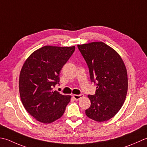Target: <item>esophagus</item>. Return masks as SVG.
Segmentation results:
<instances>
[{
	"label": "esophagus",
	"instance_id": "esophagus-1",
	"mask_svg": "<svg viewBox=\"0 0 147 147\" xmlns=\"http://www.w3.org/2000/svg\"><path fill=\"white\" fill-rule=\"evenodd\" d=\"M83 97V94H80V95H73V98L75 99L76 100H78L80 99L81 98Z\"/></svg>",
	"mask_w": 147,
	"mask_h": 147
}]
</instances>
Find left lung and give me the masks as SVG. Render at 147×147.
<instances>
[{"label": "left lung", "mask_w": 147, "mask_h": 147, "mask_svg": "<svg viewBox=\"0 0 147 147\" xmlns=\"http://www.w3.org/2000/svg\"><path fill=\"white\" fill-rule=\"evenodd\" d=\"M87 62L92 82L97 85L95 95H88V118L102 122L118 113L125 101L128 88L127 73L121 57L102 42L78 45Z\"/></svg>", "instance_id": "1"}]
</instances>
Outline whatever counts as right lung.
I'll return each mask as SVG.
<instances>
[{"label":"right lung","instance_id":"right-lung-1","mask_svg":"<svg viewBox=\"0 0 147 147\" xmlns=\"http://www.w3.org/2000/svg\"><path fill=\"white\" fill-rule=\"evenodd\" d=\"M75 47L45 46L32 53L20 71L19 91L25 110L36 120L50 123L60 119L70 102L53 87L59 84L60 71L74 53Z\"/></svg>","mask_w":147,"mask_h":147}]
</instances>
